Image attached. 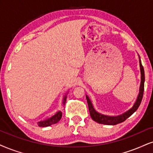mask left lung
<instances>
[{"label": "left lung", "mask_w": 153, "mask_h": 153, "mask_svg": "<svg viewBox=\"0 0 153 153\" xmlns=\"http://www.w3.org/2000/svg\"><path fill=\"white\" fill-rule=\"evenodd\" d=\"M139 63H140V74H141V81H140V90H139V94L138 96H137L136 101L135 102L134 105H133V107H132L131 109H129L128 111H126V112L123 113V114H122L121 115H119V116H105V115L99 114V113H98L97 111H96L95 109H94L93 104H92L91 100H90L88 96H86L90 115H91V118L94 120V121L99 123H101V124H104V125L114 126V125H116V124L120 123L125 121L128 118H129L132 114H134L135 111H137V109L138 108L139 105H140V103L143 99V92H144V82H145L144 69H143L142 63H141L140 56H139Z\"/></svg>", "instance_id": "left-lung-1"}]
</instances>
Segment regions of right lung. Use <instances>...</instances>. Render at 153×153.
Instances as JSON below:
<instances>
[{
    "instance_id": "right-lung-1",
    "label": "right lung",
    "mask_w": 153,
    "mask_h": 153,
    "mask_svg": "<svg viewBox=\"0 0 153 153\" xmlns=\"http://www.w3.org/2000/svg\"><path fill=\"white\" fill-rule=\"evenodd\" d=\"M66 101H67V95H65L63 99V105L65 104ZM62 116V113L61 111H58V112H56L54 116L50 117V118H47V119H45L44 120H41V121L37 123V124H38L39 127H48V126H50L51 125H52V124L56 123L61 119Z\"/></svg>"
}]
</instances>
